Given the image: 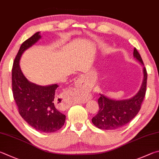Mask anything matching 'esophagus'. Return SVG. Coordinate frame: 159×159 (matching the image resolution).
Instances as JSON below:
<instances>
[{"instance_id": "obj_1", "label": "esophagus", "mask_w": 159, "mask_h": 159, "mask_svg": "<svg viewBox=\"0 0 159 159\" xmlns=\"http://www.w3.org/2000/svg\"><path fill=\"white\" fill-rule=\"evenodd\" d=\"M77 87L80 89V90H84L85 89V86H84V83L81 80H79L77 81ZM61 106L63 107L64 109H66L68 107H70L72 104V101L70 98V96L68 95V94H65L61 97Z\"/></svg>"}]
</instances>
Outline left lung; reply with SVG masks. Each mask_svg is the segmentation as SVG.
I'll use <instances>...</instances> for the list:
<instances>
[{
    "label": "left lung",
    "instance_id": "obj_1",
    "mask_svg": "<svg viewBox=\"0 0 159 159\" xmlns=\"http://www.w3.org/2000/svg\"><path fill=\"white\" fill-rule=\"evenodd\" d=\"M133 56L144 66L143 61L135 48L133 50ZM143 73L144 79L140 89L131 98L114 101L100 94L101 96L98 99L99 110L91 120L94 126L100 129L115 130L124 126L138 115L147 91V72L144 66Z\"/></svg>",
    "mask_w": 159,
    "mask_h": 159
}]
</instances>
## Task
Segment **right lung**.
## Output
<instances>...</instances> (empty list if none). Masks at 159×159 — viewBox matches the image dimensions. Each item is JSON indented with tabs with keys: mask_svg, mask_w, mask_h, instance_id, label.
<instances>
[{
	"mask_svg": "<svg viewBox=\"0 0 159 159\" xmlns=\"http://www.w3.org/2000/svg\"><path fill=\"white\" fill-rule=\"evenodd\" d=\"M40 38L38 32L21 44L12 70V93L19 115L30 126L40 132L53 133L61 129L66 121V115L54 105L55 92L58 86L42 87L30 82L19 66L23 52Z\"/></svg>",
	"mask_w": 159,
	"mask_h": 159,
	"instance_id": "obj_1",
	"label": "right lung"
}]
</instances>
